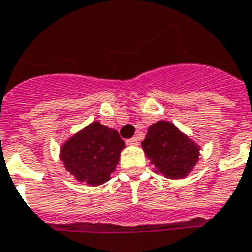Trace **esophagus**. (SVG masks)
Returning a JSON list of instances; mask_svg holds the SVG:
<instances>
[{
    "label": "esophagus",
    "instance_id": "esophagus-1",
    "mask_svg": "<svg viewBox=\"0 0 252 252\" xmlns=\"http://www.w3.org/2000/svg\"><path fill=\"white\" fill-rule=\"evenodd\" d=\"M126 144L130 145V146H137V145H138V140H137L136 137H133V138L126 140Z\"/></svg>",
    "mask_w": 252,
    "mask_h": 252
}]
</instances>
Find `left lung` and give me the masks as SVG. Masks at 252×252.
<instances>
[{
    "mask_svg": "<svg viewBox=\"0 0 252 252\" xmlns=\"http://www.w3.org/2000/svg\"><path fill=\"white\" fill-rule=\"evenodd\" d=\"M141 146L154 172L165 179H185L199 161V145L168 120L151 124Z\"/></svg>",
    "mask_w": 252,
    "mask_h": 252,
    "instance_id": "obj_1",
    "label": "left lung"
}]
</instances>
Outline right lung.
<instances>
[{"instance_id":"right-lung-1","label":"right lung","mask_w":252,"mask_h":252,"mask_svg":"<svg viewBox=\"0 0 252 252\" xmlns=\"http://www.w3.org/2000/svg\"><path fill=\"white\" fill-rule=\"evenodd\" d=\"M124 147L118 130L97 120L61 145L59 159L73 179L88 186H98L111 179Z\"/></svg>"}]
</instances>
